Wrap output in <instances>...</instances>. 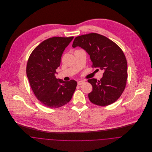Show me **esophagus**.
Returning a JSON list of instances; mask_svg holds the SVG:
<instances>
[{"instance_id": "obj_1", "label": "esophagus", "mask_w": 152, "mask_h": 152, "mask_svg": "<svg viewBox=\"0 0 152 152\" xmlns=\"http://www.w3.org/2000/svg\"><path fill=\"white\" fill-rule=\"evenodd\" d=\"M84 82H85V81H84V80L79 81H78V85H79V86L82 85L83 84H84Z\"/></svg>"}]
</instances>
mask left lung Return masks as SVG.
<instances>
[{
    "instance_id": "8db88e82",
    "label": "left lung",
    "mask_w": 152,
    "mask_h": 152,
    "mask_svg": "<svg viewBox=\"0 0 152 152\" xmlns=\"http://www.w3.org/2000/svg\"><path fill=\"white\" fill-rule=\"evenodd\" d=\"M76 47L86 51L92 67L104 71L99 81L88 80L92 86L88 94L89 101L102 107L115 102L124 92L128 78L127 61L122 50L108 38L94 33L75 37L72 47Z\"/></svg>"
}]
</instances>
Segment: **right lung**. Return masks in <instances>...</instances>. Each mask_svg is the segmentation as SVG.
<instances>
[{"label": "right lung", "mask_w": 152, "mask_h": 152, "mask_svg": "<svg viewBox=\"0 0 152 152\" xmlns=\"http://www.w3.org/2000/svg\"><path fill=\"white\" fill-rule=\"evenodd\" d=\"M73 39H48L37 46L28 58L26 74L30 87L40 102L48 108H58L69 102L77 86L75 80L64 81L55 76L62 54Z\"/></svg>", "instance_id": "obj_1"}]
</instances>
